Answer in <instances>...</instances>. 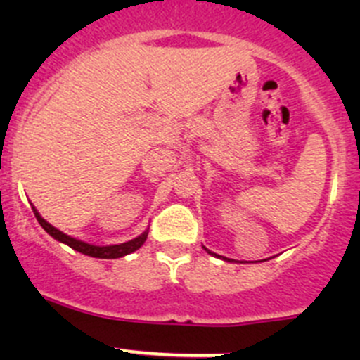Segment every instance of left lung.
I'll use <instances>...</instances> for the list:
<instances>
[{"label": "left lung", "mask_w": 360, "mask_h": 360, "mask_svg": "<svg viewBox=\"0 0 360 360\" xmlns=\"http://www.w3.org/2000/svg\"><path fill=\"white\" fill-rule=\"evenodd\" d=\"M205 250H207V252H209V254H214V252H210L209 249H205ZM214 256H217V254H214ZM217 257H221V256H217ZM223 259H224V261H233V259H228V257H223Z\"/></svg>", "instance_id": "obj_1"}]
</instances>
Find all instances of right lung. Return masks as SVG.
Returning a JSON list of instances; mask_svg holds the SVG:
<instances>
[{"label":"right lung","mask_w":360,"mask_h":360,"mask_svg":"<svg viewBox=\"0 0 360 360\" xmlns=\"http://www.w3.org/2000/svg\"><path fill=\"white\" fill-rule=\"evenodd\" d=\"M32 212H34L38 223L41 224L43 230H45L46 233L50 235V237H53L56 240H59V242H63V244L69 245L71 249L78 250V252L85 254V256L101 257V259H116V257L127 256V254H130V252H134V250L139 249L148 238V230H146L144 233H141L137 238H132V240H129V242H123V244H118V245H92V244H86V242L76 240V238L69 237V235L63 233V231L57 230V228H53L52 224L46 223V221L43 219L41 216H39V212L34 209V207H32Z\"/></svg>","instance_id":"1"}]
</instances>
